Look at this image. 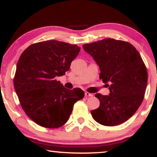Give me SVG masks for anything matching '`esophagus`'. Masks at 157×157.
Returning <instances> with one entry per match:
<instances>
[{"mask_svg": "<svg viewBox=\"0 0 157 157\" xmlns=\"http://www.w3.org/2000/svg\"><path fill=\"white\" fill-rule=\"evenodd\" d=\"M85 95L87 97V98H90V97H93V94L89 93V92H85Z\"/></svg>", "mask_w": 157, "mask_h": 157, "instance_id": "34e87169", "label": "esophagus"}]
</instances>
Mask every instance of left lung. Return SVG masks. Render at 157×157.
<instances>
[{
  "label": "left lung",
  "instance_id": "obj_1",
  "mask_svg": "<svg viewBox=\"0 0 157 157\" xmlns=\"http://www.w3.org/2000/svg\"><path fill=\"white\" fill-rule=\"evenodd\" d=\"M82 47L98 65L100 78L109 90V95L95 94L100 105L91 111L92 117L105 126L124 123L136 112L144 97L148 75L142 57L132 44L112 38Z\"/></svg>",
  "mask_w": 157,
  "mask_h": 157
}]
</instances>
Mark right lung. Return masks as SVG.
Masks as SVG:
<instances>
[{
    "instance_id": "1",
    "label": "right lung",
    "mask_w": 157,
    "mask_h": 157,
    "mask_svg": "<svg viewBox=\"0 0 157 157\" xmlns=\"http://www.w3.org/2000/svg\"><path fill=\"white\" fill-rule=\"evenodd\" d=\"M80 48L57 40L30 45L17 61L14 87L28 117L45 128H58L69 120L74 104L85 96L79 88L70 90L57 81L69 70Z\"/></svg>"
}]
</instances>
